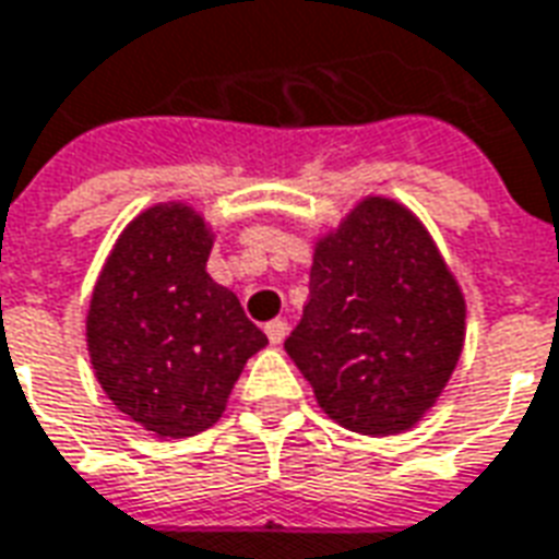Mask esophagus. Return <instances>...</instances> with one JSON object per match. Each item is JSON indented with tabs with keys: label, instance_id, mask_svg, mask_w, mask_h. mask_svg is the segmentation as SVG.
Listing matches in <instances>:
<instances>
[{
	"label": "esophagus",
	"instance_id": "1",
	"mask_svg": "<svg viewBox=\"0 0 559 559\" xmlns=\"http://www.w3.org/2000/svg\"><path fill=\"white\" fill-rule=\"evenodd\" d=\"M266 335H269V342H272V345H281V342L287 338V320H281V318L269 320Z\"/></svg>",
	"mask_w": 559,
	"mask_h": 559
}]
</instances>
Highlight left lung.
Returning a JSON list of instances; mask_svg holds the SVG:
<instances>
[{
  "mask_svg": "<svg viewBox=\"0 0 559 559\" xmlns=\"http://www.w3.org/2000/svg\"><path fill=\"white\" fill-rule=\"evenodd\" d=\"M466 302L415 214L362 199L314 248L287 354L335 424L388 436L415 427L454 372Z\"/></svg>",
  "mask_w": 559,
  "mask_h": 559,
  "instance_id": "obj_1",
  "label": "left lung"
}]
</instances>
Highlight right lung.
Wrapping results in <instances>:
<instances>
[{"label": "right lung", "instance_id": "right-lung-1", "mask_svg": "<svg viewBox=\"0 0 559 559\" xmlns=\"http://www.w3.org/2000/svg\"><path fill=\"white\" fill-rule=\"evenodd\" d=\"M212 233L181 202L139 214L93 287L87 347L99 384L144 429L185 439L217 424L266 345L239 296L205 272Z\"/></svg>", "mask_w": 559, "mask_h": 559}]
</instances>
